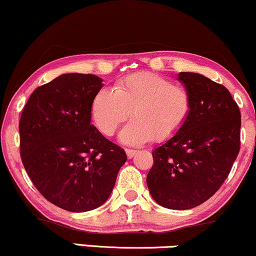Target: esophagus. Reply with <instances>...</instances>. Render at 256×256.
<instances>
[{"label":"esophagus","mask_w":256,"mask_h":256,"mask_svg":"<svg viewBox=\"0 0 256 256\" xmlns=\"http://www.w3.org/2000/svg\"><path fill=\"white\" fill-rule=\"evenodd\" d=\"M135 152H136V150H135V149H130V148H126V154H127V156H128V158H132V156H134V155H135Z\"/></svg>","instance_id":"obj_1"}]
</instances>
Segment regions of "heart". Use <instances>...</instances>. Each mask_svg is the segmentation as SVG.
<instances>
[{
	"mask_svg": "<svg viewBox=\"0 0 256 256\" xmlns=\"http://www.w3.org/2000/svg\"><path fill=\"white\" fill-rule=\"evenodd\" d=\"M193 110V98L184 86L152 72H140L118 80L114 90L102 89L92 102L96 127L112 136L132 115L120 140L141 144L149 140L164 142L184 128Z\"/></svg>",
	"mask_w": 256,
	"mask_h": 256,
	"instance_id": "obj_1",
	"label": "heart"
}]
</instances>
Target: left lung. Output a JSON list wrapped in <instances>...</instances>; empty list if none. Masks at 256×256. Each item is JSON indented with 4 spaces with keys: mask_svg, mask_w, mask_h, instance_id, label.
Wrapping results in <instances>:
<instances>
[{
    "mask_svg": "<svg viewBox=\"0 0 256 256\" xmlns=\"http://www.w3.org/2000/svg\"><path fill=\"white\" fill-rule=\"evenodd\" d=\"M193 110L184 128L152 152L147 175L152 198L164 208L190 209L212 198L240 152L241 112L228 89L196 72H180Z\"/></svg>",
    "mask_w": 256,
    "mask_h": 256,
    "instance_id": "obj_1",
    "label": "left lung"
}]
</instances>
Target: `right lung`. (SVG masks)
Instances as JSON below:
<instances>
[{
  "mask_svg": "<svg viewBox=\"0 0 256 256\" xmlns=\"http://www.w3.org/2000/svg\"><path fill=\"white\" fill-rule=\"evenodd\" d=\"M102 88L92 74H63L32 92L20 118V154L36 189L52 204L88 212L104 204L127 160L90 124Z\"/></svg>",
  "mask_w": 256,
  "mask_h": 256,
  "instance_id": "1",
  "label": "right lung"
}]
</instances>
